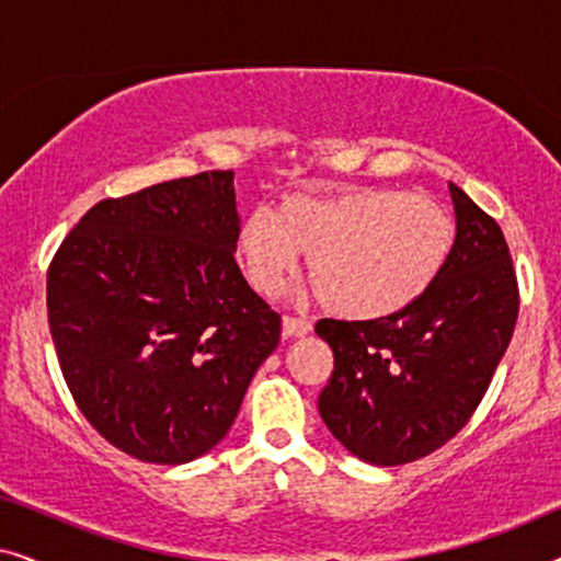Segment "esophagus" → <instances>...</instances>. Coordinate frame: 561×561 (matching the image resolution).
Returning <instances> with one entry per match:
<instances>
[{
	"label": "esophagus",
	"mask_w": 561,
	"mask_h": 561,
	"mask_svg": "<svg viewBox=\"0 0 561 561\" xmlns=\"http://www.w3.org/2000/svg\"><path fill=\"white\" fill-rule=\"evenodd\" d=\"M311 321L301 317H283V336L294 340V336H306L311 332Z\"/></svg>",
	"instance_id": "esophagus-1"
}]
</instances>
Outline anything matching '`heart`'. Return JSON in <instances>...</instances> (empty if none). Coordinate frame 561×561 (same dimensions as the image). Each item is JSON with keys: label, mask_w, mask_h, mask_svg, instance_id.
Here are the masks:
<instances>
[{"label": "heart", "mask_w": 561, "mask_h": 561, "mask_svg": "<svg viewBox=\"0 0 561 561\" xmlns=\"http://www.w3.org/2000/svg\"><path fill=\"white\" fill-rule=\"evenodd\" d=\"M457 221L447 206L398 188L288 194L237 229V257L252 288L278 294L306 252L321 304L347 319H386L428 294L447 267Z\"/></svg>", "instance_id": "obj_1"}]
</instances>
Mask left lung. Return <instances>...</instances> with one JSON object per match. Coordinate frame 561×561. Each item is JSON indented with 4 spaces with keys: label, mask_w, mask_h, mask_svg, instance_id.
Listing matches in <instances>:
<instances>
[{
    "label": "left lung",
    "mask_w": 561,
    "mask_h": 561,
    "mask_svg": "<svg viewBox=\"0 0 561 561\" xmlns=\"http://www.w3.org/2000/svg\"><path fill=\"white\" fill-rule=\"evenodd\" d=\"M457 242L439 280L409 309L370 321H317L334 352L319 413L363 462L405 465L439 449L478 409L518 319L505 237L449 183Z\"/></svg>",
    "instance_id": "1"
}]
</instances>
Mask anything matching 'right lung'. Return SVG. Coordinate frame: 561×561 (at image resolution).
I'll return each instance as SVG.
<instances>
[{
  "instance_id": "obj_1",
  "label": "right lung",
  "mask_w": 561,
  "mask_h": 561,
  "mask_svg": "<svg viewBox=\"0 0 561 561\" xmlns=\"http://www.w3.org/2000/svg\"><path fill=\"white\" fill-rule=\"evenodd\" d=\"M234 173L104 198L48 267V321L76 405L129 457L183 465L234 424L280 317L234 263Z\"/></svg>"
}]
</instances>
